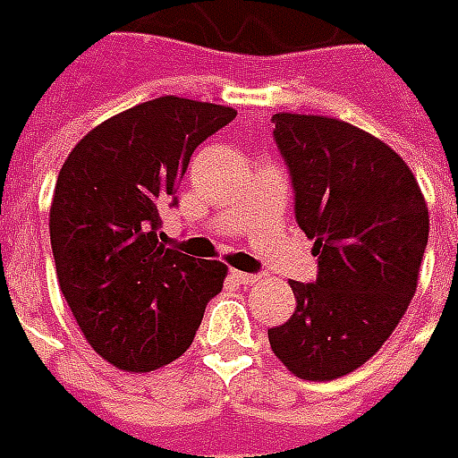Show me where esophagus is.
<instances>
[{"instance_id": "esophagus-1", "label": "esophagus", "mask_w": 458, "mask_h": 458, "mask_svg": "<svg viewBox=\"0 0 458 458\" xmlns=\"http://www.w3.org/2000/svg\"><path fill=\"white\" fill-rule=\"evenodd\" d=\"M232 280L239 282V284H256V282H260V277L250 273H242V270H232Z\"/></svg>"}]
</instances>
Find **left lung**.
I'll list each match as a JSON object with an SVG mask.
<instances>
[{
    "label": "left lung",
    "mask_w": 458,
    "mask_h": 458,
    "mask_svg": "<svg viewBox=\"0 0 458 458\" xmlns=\"http://www.w3.org/2000/svg\"><path fill=\"white\" fill-rule=\"evenodd\" d=\"M273 120L318 277L290 280L297 309L267 340L294 377L333 381L377 355L403 318L428 246V202L379 137L326 115Z\"/></svg>",
    "instance_id": "1"
}]
</instances>
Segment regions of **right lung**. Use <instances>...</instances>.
<instances>
[{"label": "right lung", "instance_id": "1", "mask_svg": "<svg viewBox=\"0 0 458 458\" xmlns=\"http://www.w3.org/2000/svg\"><path fill=\"white\" fill-rule=\"evenodd\" d=\"M233 118L229 106L161 96L103 120L62 164L50 205L57 282L86 343L123 372L178 360L222 292L229 267L166 249L159 209L195 147Z\"/></svg>", "mask_w": 458, "mask_h": 458}]
</instances>
